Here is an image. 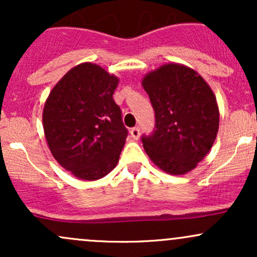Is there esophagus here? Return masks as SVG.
Listing matches in <instances>:
<instances>
[{
    "mask_svg": "<svg viewBox=\"0 0 257 257\" xmlns=\"http://www.w3.org/2000/svg\"><path fill=\"white\" fill-rule=\"evenodd\" d=\"M131 135L134 140H138L139 137H140V128L138 126H134V128L131 129Z\"/></svg>",
    "mask_w": 257,
    "mask_h": 257,
    "instance_id": "1",
    "label": "esophagus"
}]
</instances>
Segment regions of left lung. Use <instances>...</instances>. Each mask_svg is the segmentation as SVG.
Wrapping results in <instances>:
<instances>
[{
  "label": "left lung",
  "instance_id": "1",
  "mask_svg": "<svg viewBox=\"0 0 257 257\" xmlns=\"http://www.w3.org/2000/svg\"><path fill=\"white\" fill-rule=\"evenodd\" d=\"M156 124L141 138L151 161L170 175H182L197 167L210 151L220 113L216 98L202 76L185 65L166 64L143 79Z\"/></svg>",
  "mask_w": 257,
  "mask_h": 257
}]
</instances>
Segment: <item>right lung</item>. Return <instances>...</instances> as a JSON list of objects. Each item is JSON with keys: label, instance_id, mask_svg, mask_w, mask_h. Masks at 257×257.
Masks as SVG:
<instances>
[{"label": "right lung", "instance_id": "add662e5", "mask_svg": "<svg viewBox=\"0 0 257 257\" xmlns=\"http://www.w3.org/2000/svg\"><path fill=\"white\" fill-rule=\"evenodd\" d=\"M119 79L99 65L79 64L54 85L42 114L53 157L76 178L94 181L117 166L128 131L113 93Z\"/></svg>", "mask_w": 257, "mask_h": 257}]
</instances>
